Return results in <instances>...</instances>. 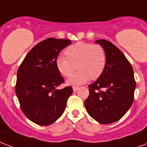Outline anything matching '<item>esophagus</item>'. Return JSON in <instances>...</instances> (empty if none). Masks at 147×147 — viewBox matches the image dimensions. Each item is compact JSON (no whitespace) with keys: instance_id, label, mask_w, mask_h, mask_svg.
I'll return each mask as SVG.
<instances>
[{"instance_id":"obj_1","label":"esophagus","mask_w":147,"mask_h":147,"mask_svg":"<svg viewBox=\"0 0 147 147\" xmlns=\"http://www.w3.org/2000/svg\"><path fill=\"white\" fill-rule=\"evenodd\" d=\"M79 89V86H73V90L74 91V92H76V91H77Z\"/></svg>"}]
</instances>
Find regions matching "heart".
<instances>
[{
  "instance_id": "obj_1",
  "label": "heart",
  "mask_w": 147,
  "mask_h": 147,
  "mask_svg": "<svg viewBox=\"0 0 147 147\" xmlns=\"http://www.w3.org/2000/svg\"><path fill=\"white\" fill-rule=\"evenodd\" d=\"M67 58L59 56L55 65L61 74L70 77L77 68L79 71L67 80L70 85L82 84L91 79L97 80L104 73L107 65L105 49L100 44L77 42L65 51Z\"/></svg>"
}]
</instances>
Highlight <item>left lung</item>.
Returning a JSON list of instances; mask_svg holds the SVG:
<instances>
[{
	"mask_svg": "<svg viewBox=\"0 0 147 147\" xmlns=\"http://www.w3.org/2000/svg\"><path fill=\"white\" fill-rule=\"evenodd\" d=\"M107 55L104 73L88 86L86 111L97 122L110 124L122 118L134 101L136 82L131 63L119 48L107 40H98Z\"/></svg>",
	"mask_w": 147,
	"mask_h": 147,
	"instance_id": "8db88e82",
	"label": "left lung"
}]
</instances>
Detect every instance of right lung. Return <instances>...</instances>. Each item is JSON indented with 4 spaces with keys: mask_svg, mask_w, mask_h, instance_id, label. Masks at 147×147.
<instances>
[{
    "mask_svg": "<svg viewBox=\"0 0 147 147\" xmlns=\"http://www.w3.org/2000/svg\"><path fill=\"white\" fill-rule=\"evenodd\" d=\"M70 40L47 38L35 45L17 71L16 94L23 113L37 125H49L63 114L71 86L57 89L65 82L56 67L59 53Z\"/></svg>",
    "mask_w": 147,
    "mask_h": 147,
    "instance_id": "obj_1",
    "label": "right lung"
}]
</instances>
